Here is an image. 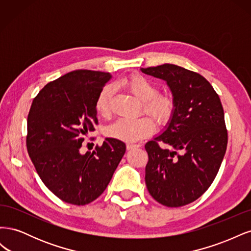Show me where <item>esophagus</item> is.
<instances>
[{"instance_id":"1","label":"esophagus","mask_w":251,"mask_h":251,"mask_svg":"<svg viewBox=\"0 0 251 251\" xmlns=\"http://www.w3.org/2000/svg\"><path fill=\"white\" fill-rule=\"evenodd\" d=\"M140 147H141V146H140L139 143H137V144H136V143H127V144H126V149H127V150H132V149L140 148Z\"/></svg>"}]
</instances>
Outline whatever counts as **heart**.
<instances>
[{"label":"heart","instance_id":"heart-1","mask_svg":"<svg viewBox=\"0 0 251 251\" xmlns=\"http://www.w3.org/2000/svg\"><path fill=\"white\" fill-rule=\"evenodd\" d=\"M119 83L138 100L141 101L142 111L153 119L158 126L169 123L175 112V100L168 94L158 93L155 82L140 74H131L121 78ZM114 89L111 85L104 86L97 95L95 101L96 112L101 116L110 113V101ZM154 125L148 117L134 119H119L107 128L108 136L126 142H134L147 137L153 132Z\"/></svg>","mask_w":251,"mask_h":251}]
</instances>
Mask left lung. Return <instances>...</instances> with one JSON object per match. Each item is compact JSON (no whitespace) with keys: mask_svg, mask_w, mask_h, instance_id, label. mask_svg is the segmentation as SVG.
<instances>
[{"mask_svg":"<svg viewBox=\"0 0 251 251\" xmlns=\"http://www.w3.org/2000/svg\"><path fill=\"white\" fill-rule=\"evenodd\" d=\"M141 71L168 82L175 100L166 130L146 144L148 191L164 206H184L207 191L223 161L228 138L222 103L199 73L172 64Z\"/></svg>","mask_w":251,"mask_h":251,"instance_id":"8db88e82","label":"left lung"}]
</instances>
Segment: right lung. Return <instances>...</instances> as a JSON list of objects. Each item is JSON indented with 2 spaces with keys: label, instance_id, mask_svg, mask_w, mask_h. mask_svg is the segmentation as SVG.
<instances>
[{
  "label": "right lung",
  "instance_id": "right-lung-1",
  "mask_svg": "<svg viewBox=\"0 0 251 251\" xmlns=\"http://www.w3.org/2000/svg\"><path fill=\"white\" fill-rule=\"evenodd\" d=\"M110 78L107 72H69L48 82L30 108L28 154L44 184L64 202L86 205L97 199L126 153V144L115 138L80 153L85 136L98 125L95 101Z\"/></svg>",
  "mask_w": 251,
  "mask_h": 251
}]
</instances>
